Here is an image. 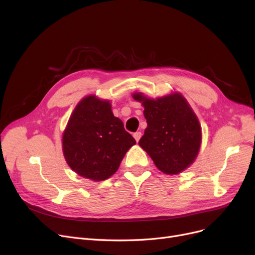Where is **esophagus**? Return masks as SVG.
<instances>
[{
	"mask_svg": "<svg viewBox=\"0 0 255 255\" xmlns=\"http://www.w3.org/2000/svg\"><path fill=\"white\" fill-rule=\"evenodd\" d=\"M140 136H141V133H140L139 131H137V132H135V133H133V137L135 138V140H136V141H138V140H139Z\"/></svg>",
	"mask_w": 255,
	"mask_h": 255,
	"instance_id": "1",
	"label": "esophagus"
}]
</instances>
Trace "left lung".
I'll return each instance as SVG.
<instances>
[{
    "instance_id": "left-lung-1",
    "label": "left lung",
    "mask_w": 255,
    "mask_h": 255,
    "mask_svg": "<svg viewBox=\"0 0 255 255\" xmlns=\"http://www.w3.org/2000/svg\"><path fill=\"white\" fill-rule=\"evenodd\" d=\"M133 98L145 107L148 124L138 145L164 174L185 170L201 145V127L189 103L177 93L156 100L141 94H134Z\"/></svg>"
}]
</instances>
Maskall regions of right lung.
Returning a JSON list of instances; mask_svg holds the SVG:
<instances>
[{"mask_svg": "<svg viewBox=\"0 0 255 255\" xmlns=\"http://www.w3.org/2000/svg\"><path fill=\"white\" fill-rule=\"evenodd\" d=\"M135 139L112 112L109 101L88 96L76 106L62 137L66 162L85 178L101 181L114 175Z\"/></svg>", "mask_w": 255, "mask_h": 255, "instance_id": "1", "label": "right lung"}]
</instances>
